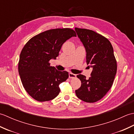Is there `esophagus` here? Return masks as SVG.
Returning <instances> with one entry per match:
<instances>
[{
	"label": "esophagus",
	"mask_w": 134,
	"mask_h": 134,
	"mask_svg": "<svg viewBox=\"0 0 134 134\" xmlns=\"http://www.w3.org/2000/svg\"><path fill=\"white\" fill-rule=\"evenodd\" d=\"M76 75L75 74H72L71 72L69 73V78H76Z\"/></svg>",
	"instance_id": "1"
}]
</instances>
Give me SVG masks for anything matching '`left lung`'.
Here are the masks:
<instances>
[{"label":"left lung","instance_id":"obj_1","mask_svg":"<svg viewBox=\"0 0 134 134\" xmlns=\"http://www.w3.org/2000/svg\"><path fill=\"white\" fill-rule=\"evenodd\" d=\"M86 51V63L93 68L91 76L82 74L77 78L81 86L75 90L77 97L93 103L105 96L112 87L117 71V62L108 39L92 30L75 28Z\"/></svg>","mask_w":134,"mask_h":134}]
</instances>
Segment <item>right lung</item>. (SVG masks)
<instances>
[{
  "instance_id": "obj_1",
  "label": "right lung",
  "mask_w": 134,
  "mask_h": 134,
  "mask_svg": "<svg viewBox=\"0 0 134 134\" xmlns=\"http://www.w3.org/2000/svg\"><path fill=\"white\" fill-rule=\"evenodd\" d=\"M76 36L70 28H58L45 31L33 37L22 48L18 62V72L22 85L36 100H52L60 93L59 85L69 78V72L60 71L50 65L56 59L62 45Z\"/></svg>"
}]
</instances>
